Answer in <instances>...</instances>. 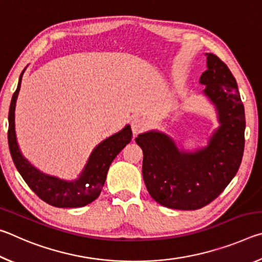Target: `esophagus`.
Wrapping results in <instances>:
<instances>
[{
	"label": "esophagus",
	"mask_w": 262,
	"mask_h": 262,
	"mask_svg": "<svg viewBox=\"0 0 262 262\" xmlns=\"http://www.w3.org/2000/svg\"><path fill=\"white\" fill-rule=\"evenodd\" d=\"M130 125H132V130H133V133H134V135H137L139 133H141L144 129L147 123H145L144 119H142L140 117H134L133 118Z\"/></svg>",
	"instance_id": "1"
}]
</instances>
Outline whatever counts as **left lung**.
Instances as JSON below:
<instances>
[{
  "label": "left lung",
  "mask_w": 262,
  "mask_h": 262,
  "mask_svg": "<svg viewBox=\"0 0 262 262\" xmlns=\"http://www.w3.org/2000/svg\"><path fill=\"white\" fill-rule=\"evenodd\" d=\"M207 66L200 83L216 105L221 122L209 145L185 154L162 133L149 132L135 139L143 150L142 176L149 194L172 209L195 210L209 205L236 176L242 163L245 112L236 78L215 54H208Z\"/></svg>",
  "instance_id": "obj_1"
}]
</instances>
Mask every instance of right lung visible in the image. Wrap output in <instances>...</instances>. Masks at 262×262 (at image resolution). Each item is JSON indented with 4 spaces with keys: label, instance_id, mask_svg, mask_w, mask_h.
<instances>
[{
    "label": "right lung",
    "instance_id": "1",
    "mask_svg": "<svg viewBox=\"0 0 262 262\" xmlns=\"http://www.w3.org/2000/svg\"><path fill=\"white\" fill-rule=\"evenodd\" d=\"M9 108V149L17 170L23 177L25 183L33 192L48 205L57 208H77L86 206L99 196L105 184L108 167L117 155L132 140L130 126L108 137L97 147L91 154L83 173L76 181H62L54 177L42 174L21 156L16 141L15 133V107L18 96L21 76Z\"/></svg>",
    "mask_w": 262,
    "mask_h": 262
}]
</instances>
